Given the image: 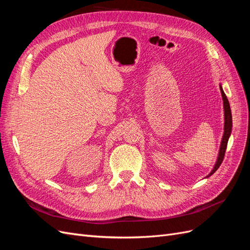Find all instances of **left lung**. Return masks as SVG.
Masks as SVG:
<instances>
[{"instance_id": "left-lung-1", "label": "left lung", "mask_w": 250, "mask_h": 250, "mask_svg": "<svg viewBox=\"0 0 250 250\" xmlns=\"http://www.w3.org/2000/svg\"><path fill=\"white\" fill-rule=\"evenodd\" d=\"M220 90H221V95H222V99H223V108H224V132H223L220 149H219L217 162L214 166L213 170L210 171V173L207 177H209L210 175H213V174L218 170V168L220 167V165L222 164L224 155H225L226 147H228V142H229V139L230 133H231V128H232V119H231V110H230V106H229V102L223 92L221 84H220Z\"/></svg>"}]
</instances>
